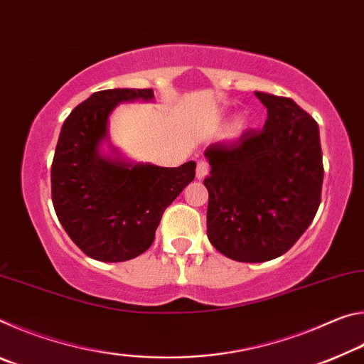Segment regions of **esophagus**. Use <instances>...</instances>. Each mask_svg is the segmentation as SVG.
<instances>
[{
    "label": "esophagus",
    "instance_id": "obj_1",
    "mask_svg": "<svg viewBox=\"0 0 364 364\" xmlns=\"http://www.w3.org/2000/svg\"><path fill=\"white\" fill-rule=\"evenodd\" d=\"M208 170H210V167H208V164L205 162V160H199V162H197L196 176L199 178V180H204V178L208 175Z\"/></svg>",
    "mask_w": 364,
    "mask_h": 364
}]
</instances>
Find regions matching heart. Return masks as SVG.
<instances>
[{
	"instance_id": "1",
	"label": "heart",
	"mask_w": 364,
	"mask_h": 364,
	"mask_svg": "<svg viewBox=\"0 0 364 364\" xmlns=\"http://www.w3.org/2000/svg\"><path fill=\"white\" fill-rule=\"evenodd\" d=\"M245 128H247V120H245L244 117H239V119H236L231 123L230 133L232 134V136H237V134H241Z\"/></svg>"
}]
</instances>
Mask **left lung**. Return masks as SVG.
<instances>
[{"label": "left lung", "mask_w": 364, "mask_h": 364, "mask_svg": "<svg viewBox=\"0 0 364 364\" xmlns=\"http://www.w3.org/2000/svg\"><path fill=\"white\" fill-rule=\"evenodd\" d=\"M255 96L268 110L262 130L205 149L207 236L245 263L273 260L297 242L318 212L324 176L318 123L291 97Z\"/></svg>", "instance_id": "left-lung-1"}]
</instances>
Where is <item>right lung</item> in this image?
<instances>
[{
	"instance_id": "right-lung-1",
	"label": "right lung",
	"mask_w": 364,
	"mask_h": 364,
	"mask_svg": "<svg viewBox=\"0 0 364 364\" xmlns=\"http://www.w3.org/2000/svg\"><path fill=\"white\" fill-rule=\"evenodd\" d=\"M154 91H96L67 117L51 167L53 205L86 255L125 262L151 247L160 218L194 180L196 162L175 168L128 162L109 141V117L120 102L152 101ZM109 142L114 156L102 154Z\"/></svg>"
}]
</instances>
